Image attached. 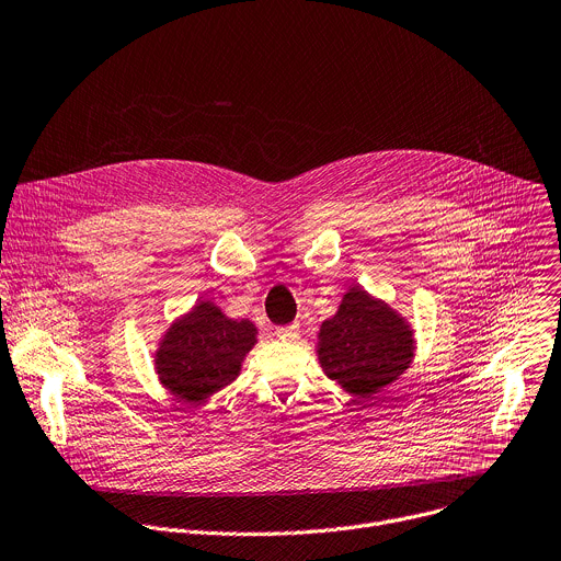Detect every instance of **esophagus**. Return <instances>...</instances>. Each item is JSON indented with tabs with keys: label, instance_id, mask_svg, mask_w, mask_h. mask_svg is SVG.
<instances>
[{
	"label": "esophagus",
	"instance_id": "obj_1",
	"mask_svg": "<svg viewBox=\"0 0 561 561\" xmlns=\"http://www.w3.org/2000/svg\"><path fill=\"white\" fill-rule=\"evenodd\" d=\"M275 335L279 341H297V335H300V324L297 322H293V324H288V327H279L277 331H275Z\"/></svg>",
	"mask_w": 561,
	"mask_h": 561
}]
</instances>
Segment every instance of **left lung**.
I'll list each match as a JSON object with an SVG mask.
<instances>
[{
	"mask_svg": "<svg viewBox=\"0 0 561 561\" xmlns=\"http://www.w3.org/2000/svg\"><path fill=\"white\" fill-rule=\"evenodd\" d=\"M415 329L381 297L352 284L320 324L316 354L324 375L356 399H369L413 365Z\"/></svg>",
	"mask_w": 561,
	"mask_h": 561,
	"instance_id": "obj_1",
	"label": "left lung"
}]
</instances>
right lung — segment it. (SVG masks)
<instances>
[{
	"label": "right lung",
	"mask_w": 561,
	"mask_h": 561,
	"mask_svg": "<svg viewBox=\"0 0 561 561\" xmlns=\"http://www.w3.org/2000/svg\"><path fill=\"white\" fill-rule=\"evenodd\" d=\"M256 335L252 320L230 318L211 300H198L156 343L158 381L178 401L203 403L237 381Z\"/></svg>",
	"instance_id": "obj_1"
}]
</instances>
